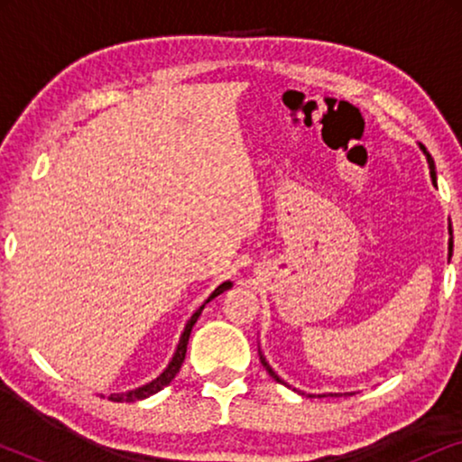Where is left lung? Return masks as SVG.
Here are the masks:
<instances>
[{"label":"left lung","mask_w":462,"mask_h":462,"mask_svg":"<svg viewBox=\"0 0 462 462\" xmlns=\"http://www.w3.org/2000/svg\"><path fill=\"white\" fill-rule=\"evenodd\" d=\"M420 149H422V153H425V155H427V163H429V172H431V180H433V185H435V163H433V157H431V155H429V151H427L425 147H422V144H420ZM450 236H452V226H450ZM448 252H450V256H452V237H450V242H448ZM261 364L264 365V368H267V372H269V374H271V376H273L277 383H283V381H282V378H280V376H277L273 370H271V365L267 364V359H264V357H263V353H261ZM283 384H286V383H283ZM345 395H349V393H345Z\"/></svg>","instance_id":"1"}]
</instances>
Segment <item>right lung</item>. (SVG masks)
Wrapping results in <instances>:
<instances>
[{
    "instance_id": "right-lung-1",
    "label": "right lung",
    "mask_w": 462,
    "mask_h": 462,
    "mask_svg": "<svg viewBox=\"0 0 462 462\" xmlns=\"http://www.w3.org/2000/svg\"><path fill=\"white\" fill-rule=\"evenodd\" d=\"M231 286H233L231 282H223L217 290H214V292H212L210 296H208V300H206V302H210V300L214 299V296L223 294L225 290H229ZM206 302L198 309V311H195V313L191 315V319L187 321L185 330H182V334H180V340H179V345H176V351H174L172 359H170L168 368L163 370L162 374L155 378V381H151V383H147V384H143V387L132 389V391H125V393H111V395H109V400H111V402H138V400H144V397H149V395L157 393V391H162L163 387H168V384L172 383V378H174L176 374H179L180 365H182V362H185V353H187L189 337H191V330H193L195 321H198V318L201 315V311H204Z\"/></svg>"
}]
</instances>
